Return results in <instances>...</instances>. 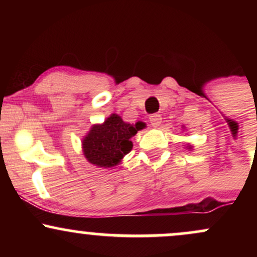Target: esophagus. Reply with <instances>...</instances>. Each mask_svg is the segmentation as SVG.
I'll list each match as a JSON object with an SVG mask.
<instances>
[{"label": "esophagus", "instance_id": "34e87169", "mask_svg": "<svg viewBox=\"0 0 257 257\" xmlns=\"http://www.w3.org/2000/svg\"><path fill=\"white\" fill-rule=\"evenodd\" d=\"M150 123H151V125L155 126V128H157V126L161 125V123H162L161 114H158V113L151 114V116H150Z\"/></svg>", "mask_w": 257, "mask_h": 257}]
</instances>
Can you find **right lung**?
Returning a JSON list of instances; mask_svg holds the SVG:
<instances>
[{
    "instance_id": "right-lung-1",
    "label": "right lung",
    "mask_w": 257,
    "mask_h": 257,
    "mask_svg": "<svg viewBox=\"0 0 257 257\" xmlns=\"http://www.w3.org/2000/svg\"><path fill=\"white\" fill-rule=\"evenodd\" d=\"M143 129L140 123L135 125L123 122L118 114H112L102 124L91 126L83 139V153L88 162L100 168H112L119 163L126 153L132 151L129 140Z\"/></svg>"
}]
</instances>
